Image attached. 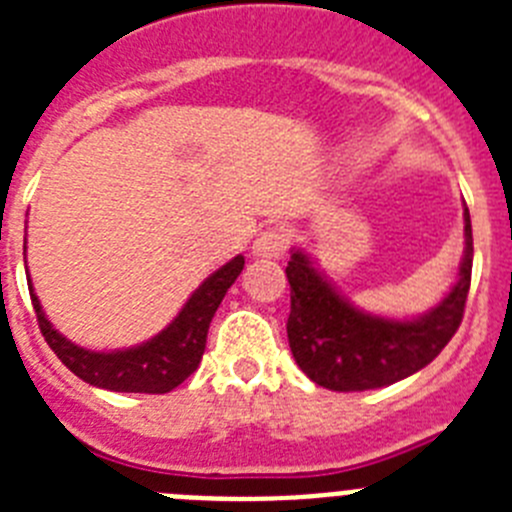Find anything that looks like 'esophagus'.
Wrapping results in <instances>:
<instances>
[{
	"mask_svg": "<svg viewBox=\"0 0 512 512\" xmlns=\"http://www.w3.org/2000/svg\"><path fill=\"white\" fill-rule=\"evenodd\" d=\"M289 248V230L284 225H269L253 241V256L261 259H279Z\"/></svg>",
	"mask_w": 512,
	"mask_h": 512,
	"instance_id": "34e87169",
	"label": "esophagus"
}]
</instances>
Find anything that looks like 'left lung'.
I'll return each instance as SVG.
<instances>
[{
	"mask_svg": "<svg viewBox=\"0 0 512 512\" xmlns=\"http://www.w3.org/2000/svg\"><path fill=\"white\" fill-rule=\"evenodd\" d=\"M467 251L459 282L441 305L418 320H384L354 310L295 251L287 264L292 310L287 338L297 366L325 390L364 392L387 387L431 364L459 330L472 284V220L464 210Z\"/></svg>",
	"mask_w": 512,
	"mask_h": 512,
	"instance_id": "8db88e82",
	"label": "left lung"
}]
</instances>
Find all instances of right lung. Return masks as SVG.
<instances>
[{
	"label": "right lung",
	"mask_w": 512,
	"mask_h": 512,
	"mask_svg": "<svg viewBox=\"0 0 512 512\" xmlns=\"http://www.w3.org/2000/svg\"><path fill=\"white\" fill-rule=\"evenodd\" d=\"M246 259L235 256L230 264L217 269L212 277L200 284V289L189 297L182 312L176 315L174 323L161 330L143 346L115 351V354H97L87 348L74 346L71 341L56 333L53 325L40 310V302L30 284V300H33L38 328L53 354L61 359L66 369L84 382L112 392H146V395H164L184 382L194 369L200 366L205 354L207 330H210L212 315L223 302L230 284L238 279Z\"/></svg>",
	"instance_id": "add662e5"
}]
</instances>
